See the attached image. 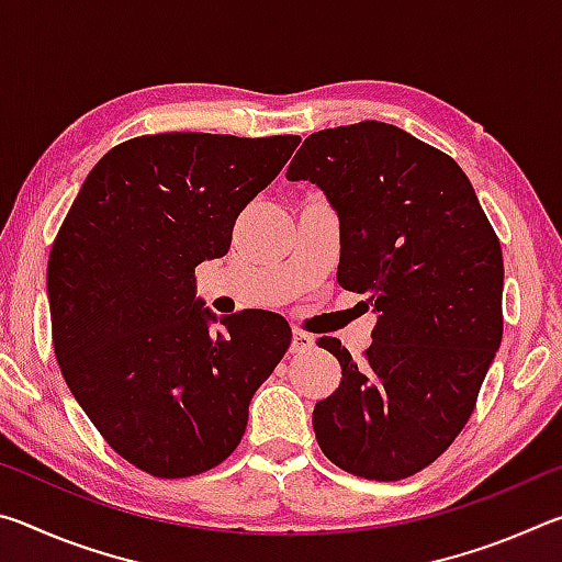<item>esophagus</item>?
I'll list each match as a JSON object with an SVG mask.
<instances>
[{"label":"esophagus","mask_w":562,"mask_h":562,"mask_svg":"<svg viewBox=\"0 0 562 562\" xmlns=\"http://www.w3.org/2000/svg\"><path fill=\"white\" fill-rule=\"evenodd\" d=\"M312 347H315V339H312L307 331H302V329H294L292 331V351L294 355H304V351H310Z\"/></svg>","instance_id":"esophagus-1"}]
</instances>
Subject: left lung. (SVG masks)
Wrapping results in <instances>:
<instances>
[{
  "mask_svg": "<svg viewBox=\"0 0 562 562\" xmlns=\"http://www.w3.org/2000/svg\"><path fill=\"white\" fill-rule=\"evenodd\" d=\"M288 180H312L337 207V280L379 315L361 359L319 337L341 367L312 414L319 449L361 479H408L461 434L501 347L498 235L461 166L392 123L312 133Z\"/></svg>",
  "mask_w": 562,
  "mask_h": 562,
  "instance_id": "8db88e82",
  "label": "left lung"
}]
</instances>
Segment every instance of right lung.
<instances>
[{
  "mask_svg": "<svg viewBox=\"0 0 562 562\" xmlns=\"http://www.w3.org/2000/svg\"><path fill=\"white\" fill-rule=\"evenodd\" d=\"M297 144L180 131L123 140L54 237L46 284L61 374L111 449L156 479L223 463L290 347L288 322L265 310L207 329L195 268L223 258L237 215Z\"/></svg>",
  "mask_w": 562,
  "mask_h": 562,
  "instance_id": "right-lung-1",
  "label": "right lung"
}]
</instances>
